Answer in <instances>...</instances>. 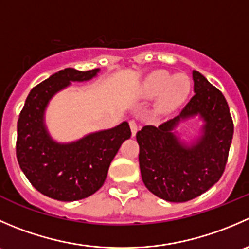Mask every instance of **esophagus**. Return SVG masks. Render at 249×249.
Wrapping results in <instances>:
<instances>
[{
	"label": "esophagus",
	"instance_id": "esophagus-1",
	"mask_svg": "<svg viewBox=\"0 0 249 249\" xmlns=\"http://www.w3.org/2000/svg\"><path fill=\"white\" fill-rule=\"evenodd\" d=\"M129 125H130V129H131L132 136H136L137 130H139V125H137V123L135 122V120H130Z\"/></svg>",
	"mask_w": 249,
	"mask_h": 249
}]
</instances>
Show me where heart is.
I'll return each instance as SVG.
<instances>
[{"label": "heart", "instance_id": "1", "mask_svg": "<svg viewBox=\"0 0 249 249\" xmlns=\"http://www.w3.org/2000/svg\"><path fill=\"white\" fill-rule=\"evenodd\" d=\"M188 80L182 74L171 76L165 71H155L144 80L143 92L147 96H157L161 94L160 105L169 107L180 101L188 91Z\"/></svg>", "mask_w": 249, "mask_h": 249}]
</instances>
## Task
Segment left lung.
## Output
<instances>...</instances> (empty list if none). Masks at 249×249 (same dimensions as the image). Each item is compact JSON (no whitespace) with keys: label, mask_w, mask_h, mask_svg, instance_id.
<instances>
[{"label":"left lung","mask_w":249,"mask_h":249,"mask_svg":"<svg viewBox=\"0 0 249 249\" xmlns=\"http://www.w3.org/2000/svg\"><path fill=\"white\" fill-rule=\"evenodd\" d=\"M194 96L173 119L158 127L145 125L136 134L140 169L147 189L170 202H185L214 185L227 166L233 135L229 106L219 89L193 71ZM199 114L205 122L203 136L190 146L180 143L172 130L183 119Z\"/></svg>","instance_id":"8db88e82"}]
</instances>
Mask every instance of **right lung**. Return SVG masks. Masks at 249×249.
I'll use <instances>...</instances> for the list:
<instances>
[{"label":"right lung","mask_w":249,"mask_h":249,"mask_svg":"<svg viewBox=\"0 0 249 249\" xmlns=\"http://www.w3.org/2000/svg\"><path fill=\"white\" fill-rule=\"evenodd\" d=\"M99 69H65L32 88L18 119L17 159L32 185L52 199L76 201L90 196L104 185L113 158L131 136L126 122L113 129L88 135L69 144L50 139L43 115L49 100L70 82L95 77Z\"/></svg>","instance_id":"right-lung-1"}]
</instances>
